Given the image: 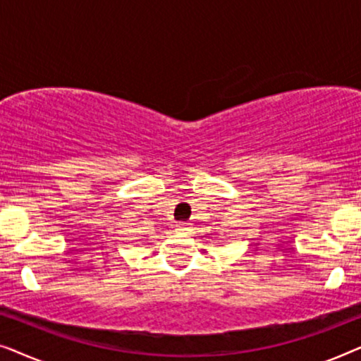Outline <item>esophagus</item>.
Listing matches in <instances>:
<instances>
[{"mask_svg":"<svg viewBox=\"0 0 361 361\" xmlns=\"http://www.w3.org/2000/svg\"><path fill=\"white\" fill-rule=\"evenodd\" d=\"M177 230H179V231H185V230H187V224H185V221H179V224H177Z\"/></svg>","mask_w":361,"mask_h":361,"instance_id":"esophagus-1","label":"esophagus"}]
</instances>
